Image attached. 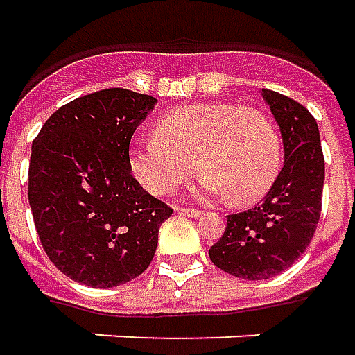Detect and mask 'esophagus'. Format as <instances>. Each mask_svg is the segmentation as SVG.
Returning <instances> with one entry per match:
<instances>
[{"mask_svg":"<svg viewBox=\"0 0 355 355\" xmlns=\"http://www.w3.org/2000/svg\"><path fill=\"white\" fill-rule=\"evenodd\" d=\"M180 213L185 216H203V211H199V209H189V207H182Z\"/></svg>","mask_w":355,"mask_h":355,"instance_id":"esophagus-1","label":"esophagus"}]
</instances>
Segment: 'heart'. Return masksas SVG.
I'll return each mask as SVG.
<instances>
[{"label": "heart", "instance_id": "b5f03b06", "mask_svg": "<svg viewBox=\"0 0 355 355\" xmlns=\"http://www.w3.org/2000/svg\"><path fill=\"white\" fill-rule=\"evenodd\" d=\"M283 162L273 121L260 109L228 101L170 109L154 137L128 148V168L150 193H170L199 166L201 193L252 205L272 189Z\"/></svg>", "mask_w": 355, "mask_h": 355}]
</instances>
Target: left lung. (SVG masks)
<instances>
[{"label":"left lung","mask_w":355,"mask_h":355,"mask_svg":"<svg viewBox=\"0 0 355 355\" xmlns=\"http://www.w3.org/2000/svg\"><path fill=\"white\" fill-rule=\"evenodd\" d=\"M283 139L285 162L260 205L227 216L225 234L209 250L223 272L242 279H270L303 254L322 207L324 156L315 116L287 95L261 89Z\"/></svg>","instance_id":"left-lung-1"}]
</instances>
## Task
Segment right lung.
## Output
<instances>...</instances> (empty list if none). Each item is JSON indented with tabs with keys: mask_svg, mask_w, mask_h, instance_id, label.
Here are the masks:
<instances>
[{
	"mask_svg": "<svg viewBox=\"0 0 355 355\" xmlns=\"http://www.w3.org/2000/svg\"><path fill=\"white\" fill-rule=\"evenodd\" d=\"M156 99L123 87L56 109L33 140L28 205L50 261L87 287L139 277L172 216L128 168V144Z\"/></svg>",
	"mask_w": 355,
	"mask_h": 355,
	"instance_id": "1",
	"label": "right lung"
}]
</instances>
